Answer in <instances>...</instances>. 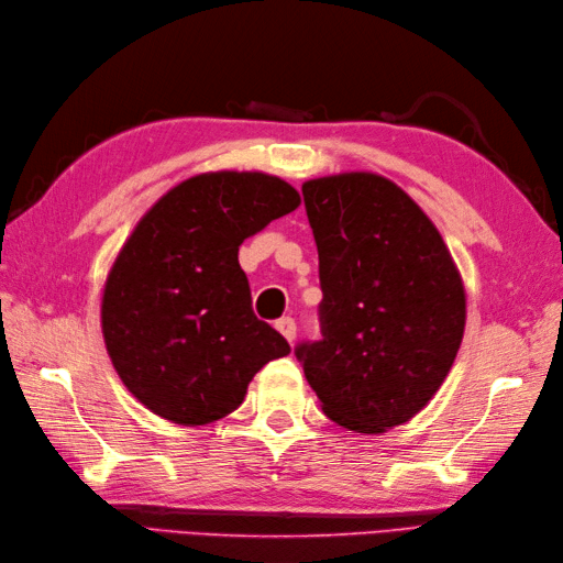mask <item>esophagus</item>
<instances>
[{"label": "esophagus", "instance_id": "1", "mask_svg": "<svg viewBox=\"0 0 563 563\" xmlns=\"http://www.w3.org/2000/svg\"><path fill=\"white\" fill-rule=\"evenodd\" d=\"M275 329H278L285 339H288L290 343L295 341V336H297V324H295V319H290V317H283V319H278L275 321Z\"/></svg>", "mask_w": 563, "mask_h": 563}]
</instances>
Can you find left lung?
Here are the masks:
<instances>
[{
    "label": "left lung",
    "mask_w": 563,
    "mask_h": 563,
    "mask_svg": "<svg viewBox=\"0 0 563 563\" xmlns=\"http://www.w3.org/2000/svg\"><path fill=\"white\" fill-rule=\"evenodd\" d=\"M319 251L321 341L297 361L321 409L355 433H385L433 399L457 357L466 300L428 214L369 172L302 186Z\"/></svg>",
    "instance_id": "obj_1"
}]
</instances>
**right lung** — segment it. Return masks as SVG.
<instances>
[{"label": "right lung", "instance_id": "obj_1", "mask_svg": "<svg viewBox=\"0 0 563 563\" xmlns=\"http://www.w3.org/2000/svg\"><path fill=\"white\" fill-rule=\"evenodd\" d=\"M300 206L283 178H186L137 222L106 278L101 331L118 377L152 413L206 426L232 413L290 345L251 309L239 246Z\"/></svg>", "mask_w": 563, "mask_h": 563}]
</instances>
